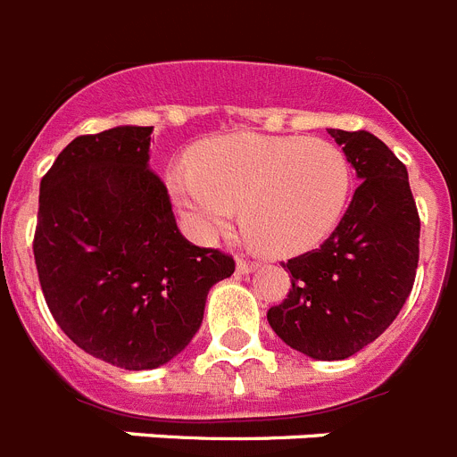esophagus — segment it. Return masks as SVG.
I'll return each instance as SVG.
<instances>
[{
  "label": "esophagus",
  "mask_w": 457,
  "mask_h": 457,
  "mask_svg": "<svg viewBox=\"0 0 457 457\" xmlns=\"http://www.w3.org/2000/svg\"><path fill=\"white\" fill-rule=\"evenodd\" d=\"M257 267H260L257 262L244 260V257H237V271H239V273H253Z\"/></svg>",
  "instance_id": "1"
}]
</instances>
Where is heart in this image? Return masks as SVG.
<instances>
[{
    "label": "heart",
    "mask_w": 457,
    "mask_h": 457,
    "mask_svg": "<svg viewBox=\"0 0 457 457\" xmlns=\"http://www.w3.org/2000/svg\"><path fill=\"white\" fill-rule=\"evenodd\" d=\"M352 162L338 145L301 135L232 133L206 142L168 174L190 237L212 244L239 213L253 244L296 255L322 244L352 193Z\"/></svg>",
    "instance_id": "1"
}]
</instances>
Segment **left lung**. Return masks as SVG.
<instances>
[{
  "mask_svg": "<svg viewBox=\"0 0 457 457\" xmlns=\"http://www.w3.org/2000/svg\"><path fill=\"white\" fill-rule=\"evenodd\" d=\"M356 177L354 197L320 248L289 260L292 289L267 320L317 361H343L379 338L404 305L419 267L420 220L407 168L368 130L328 129Z\"/></svg>",
  "mask_w": 457,
  "mask_h": 457,
  "instance_id": "left-lung-1",
  "label": "left lung"
}]
</instances>
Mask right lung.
Returning a JSON list of instances; mask_svg holds the SVG:
<instances>
[{"mask_svg":"<svg viewBox=\"0 0 457 457\" xmlns=\"http://www.w3.org/2000/svg\"><path fill=\"white\" fill-rule=\"evenodd\" d=\"M154 126L75 137L41 179L34 260L54 322L87 354L152 370L193 340L234 260L190 244L149 170Z\"/></svg>","mask_w":457,"mask_h":457,"instance_id":"add662e5","label":"right lung"}]
</instances>
